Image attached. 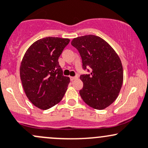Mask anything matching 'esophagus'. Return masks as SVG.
<instances>
[{"label": "esophagus", "mask_w": 148, "mask_h": 148, "mask_svg": "<svg viewBox=\"0 0 148 148\" xmlns=\"http://www.w3.org/2000/svg\"><path fill=\"white\" fill-rule=\"evenodd\" d=\"M78 78V77L77 76H75V77H71V80L73 81L74 80H75V79H77Z\"/></svg>", "instance_id": "esophagus-1"}]
</instances>
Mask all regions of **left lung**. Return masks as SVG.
Here are the masks:
<instances>
[{
  "label": "left lung",
  "mask_w": 148,
  "mask_h": 148,
  "mask_svg": "<svg viewBox=\"0 0 148 148\" xmlns=\"http://www.w3.org/2000/svg\"><path fill=\"white\" fill-rule=\"evenodd\" d=\"M71 44L80 53L82 68H90L91 71L90 74L80 77L83 82L80 90L81 97L93 109H105L116 99L123 84L120 58L106 41L97 36L90 34L74 38Z\"/></svg>",
  "instance_id": "8db88e82"
}]
</instances>
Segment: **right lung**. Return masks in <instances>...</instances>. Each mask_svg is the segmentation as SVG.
Returning <instances> with one entry per match:
<instances>
[{"label": "right lung", "instance_id": "obj_1", "mask_svg": "<svg viewBox=\"0 0 148 148\" xmlns=\"http://www.w3.org/2000/svg\"><path fill=\"white\" fill-rule=\"evenodd\" d=\"M69 39L46 37L33 43L25 52L20 68L26 96L34 106L47 110L59 103L70 78L63 75L58 58Z\"/></svg>", "mask_w": 148, "mask_h": 148}]
</instances>
